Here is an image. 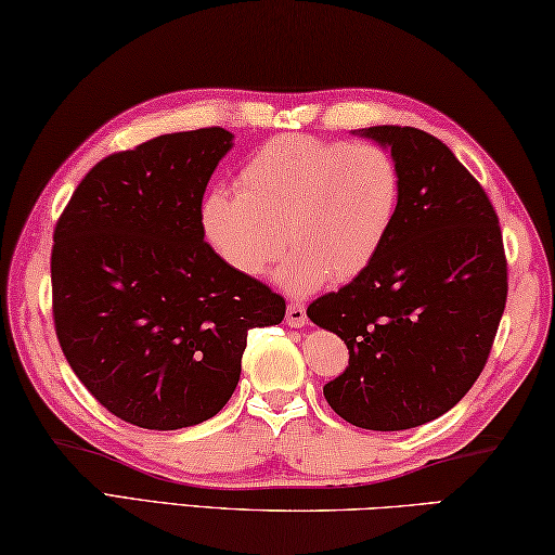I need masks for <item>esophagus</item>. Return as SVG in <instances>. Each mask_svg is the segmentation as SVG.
I'll return each mask as SVG.
<instances>
[{
	"label": "esophagus",
	"mask_w": 555,
	"mask_h": 555,
	"mask_svg": "<svg viewBox=\"0 0 555 555\" xmlns=\"http://www.w3.org/2000/svg\"><path fill=\"white\" fill-rule=\"evenodd\" d=\"M308 322V315H306V306L300 304H291L288 310H286V325L288 327H304Z\"/></svg>",
	"instance_id": "esophagus-1"
}]
</instances>
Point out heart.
I'll list each match as a JSON object with an SVG mask.
<instances>
[{
    "label": "heart",
    "instance_id": "heart-1",
    "mask_svg": "<svg viewBox=\"0 0 555 555\" xmlns=\"http://www.w3.org/2000/svg\"><path fill=\"white\" fill-rule=\"evenodd\" d=\"M400 196V167L386 147L281 135L240 169L237 194L208 191L201 230L210 249L247 279L264 274L288 245L294 251L276 281L304 296L374 264Z\"/></svg>",
    "mask_w": 555,
    "mask_h": 555
}]
</instances>
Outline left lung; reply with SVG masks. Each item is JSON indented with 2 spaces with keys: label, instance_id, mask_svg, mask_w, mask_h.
I'll return each mask as SVG.
<instances>
[{
  "label": "left lung",
  "instance_id": "1",
  "mask_svg": "<svg viewBox=\"0 0 555 555\" xmlns=\"http://www.w3.org/2000/svg\"><path fill=\"white\" fill-rule=\"evenodd\" d=\"M390 150L400 210L374 264L312 300L308 318L335 332L349 366L325 400L349 425L412 429L466 396L486 366L507 300V261L495 208L456 155L425 130H354Z\"/></svg>",
  "mask_w": 555,
  "mask_h": 555
}]
</instances>
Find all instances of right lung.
Instances as JSON below:
<instances>
[{
    "label": "right lung",
    "mask_w": 555,
    "mask_h": 555,
    "mask_svg": "<svg viewBox=\"0 0 555 555\" xmlns=\"http://www.w3.org/2000/svg\"><path fill=\"white\" fill-rule=\"evenodd\" d=\"M225 128L147 140L92 167L53 235V318L67 364L116 417L181 429L225 408L251 327L286 304L240 276L201 230Z\"/></svg>",
    "instance_id": "1"
}]
</instances>
